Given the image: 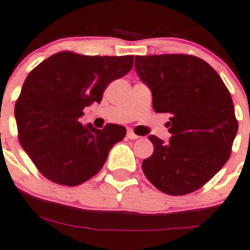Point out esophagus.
<instances>
[{"mask_svg":"<svg viewBox=\"0 0 250 250\" xmlns=\"http://www.w3.org/2000/svg\"><path fill=\"white\" fill-rule=\"evenodd\" d=\"M126 137H127L128 139H137V138H139V136H137V134L134 133L133 131H131V130L127 131V133H126Z\"/></svg>","mask_w":250,"mask_h":250,"instance_id":"esophagus-1","label":"esophagus"}]
</instances>
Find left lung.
Segmentation results:
<instances>
[{
	"label": "left lung",
	"instance_id": "1",
	"mask_svg": "<svg viewBox=\"0 0 250 250\" xmlns=\"http://www.w3.org/2000/svg\"><path fill=\"white\" fill-rule=\"evenodd\" d=\"M134 67L152 92L153 110L171 116L169 142L148 137L155 150L143 161L144 175L167 195L196 191L230 157L238 128L231 95L217 72L193 55H138Z\"/></svg>",
	"mask_w": 250,
	"mask_h": 250
}]
</instances>
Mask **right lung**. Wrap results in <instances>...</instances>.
Segmentation results:
<instances>
[{"mask_svg": "<svg viewBox=\"0 0 250 250\" xmlns=\"http://www.w3.org/2000/svg\"><path fill=\"white\" fill-rule=\"evenodd\" d=\"M133 55L88 57L60 52L28 74L15 104L21 146L42 175L75 187L97 175L126 134L120 125H83V108L100 103L108 83L124 77Z\"/></svg>", "mask_w": 250, "mask_h": 250, "instance_id": "add662e5", "label": "right lung"}]
</instances>
